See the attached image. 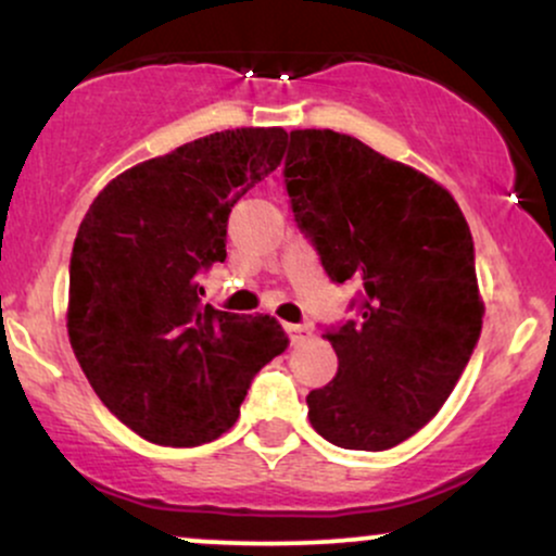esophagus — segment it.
Here are the masks:
<instances>
[{
    "instance_id": "esophagus-1",
    "label": "esophagus",
    "mask_w": 556,
    "mask_h": 556,
    "mask_svg": "<svg viewBox=\"0 0 556 556\" xmlns=\"http://www.w3.org/2000/svg\"><path fill=\"white\" fill-rule=\"evenodd\" d=\"M285 329H287V334H290L292 342H303L305 337L311 334V329L305 327V324H285Z\"/></svg>"
}]
</instances>
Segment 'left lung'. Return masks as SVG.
I'll list each match as a JSON object with an SVG mask.
<instances>
[{"label": "left lung", "instance_id": "1", "mask_svg": "<svg viewBox=\"0 0 556 556\" xmlns=\"http://www.w3.org/2000/svg\"><path fill=\"white\" fill-rule=\"evenodd\" d=\"M285 185L331 282L363 285L358 318L331 327L337 376L311 426L342 450L381 452L437 416L481 337L470 227L424 172L334 130H292Z\"/></svg>", "mask_w": 556, "mask_h": 556}]
</instances>
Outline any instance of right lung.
I'll use <instances>...</instances> for the list:
<instances>
[{
  "label": "right lung",
  "mask_w": 556,
  "mask_h": 556,
  "mask_svg": "<svg viewBox=\"0 0 556 556\" xmlns=\"http://www.w3.org/2000/svg\"><path fill=\"white\" fill-rule=\"evenodd\" d=\"M282 127H238L130 167L96 195L70 258L67 334L99 400L138 437L198 446L240 416L287 350L271 316L203 305L198 271L227 258V219L279 167Z\"/></svg>",
  "instance_id": "add662e5"
}]
</instances>
